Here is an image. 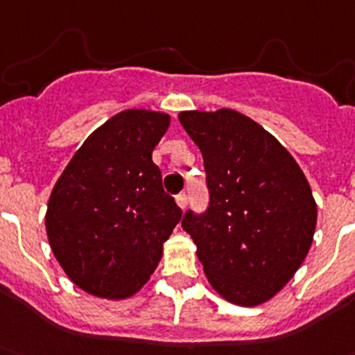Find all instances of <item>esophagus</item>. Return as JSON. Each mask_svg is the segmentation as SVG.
Segmentation results:
<instances>
[{"instance_id":"1","label":"esophagus","mask_w":355,"mask_h":355,"mask_svg":"<svg viewBox=\"0 0 355 355\" xmlns=\"http://www.w3.org/2000/svg\"><path fill=\"white\" fill-rule=\"evenodd\" d=\"M177 205L180 209H186V205H187V195H186V193H178V195H177Z\"/></svg>"}]
</instances>
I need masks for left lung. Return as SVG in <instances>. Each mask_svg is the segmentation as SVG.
I'll return each instance as SVG.
<instances>
[{"label":"left lung","instance_id":"left-lung-1","mask_svg":"<svg viewBox=\"0 0 355 355\" xmlns=\"http://www.w3.org/2000/svg\"><path fill=\"white\" fill-rule=\"evenodd\" d=\"M207 175L209 205L182 218L212 288L259 306L288 284L316 229V202L297 160L263 126L232 109L178 114Z\"/></svg>","mask_w":355,"mask_h":355}]
</instances>
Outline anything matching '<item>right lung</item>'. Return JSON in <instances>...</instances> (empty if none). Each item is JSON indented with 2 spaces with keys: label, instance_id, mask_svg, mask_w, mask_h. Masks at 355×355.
<instances>
[{
  "label": "right lung",
  "instance_id": "obj_1",
  "mask_svg": "<svg viewBox=\"0 0 355 355\" xmlns=\"http://www.w3.org/2000/svg\"><path fill=\"white\" fill-rule=\"evenodd\" d=\"M168 126V114L155 110L116 114L89 135L51 191V250L66 275L94 297L119 300L139 291L180 221L152 160Z\"/></svg>",
  "mask_w": 355,
  "mask_h": 355
}]
</instances>
